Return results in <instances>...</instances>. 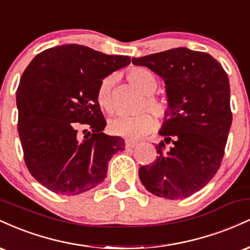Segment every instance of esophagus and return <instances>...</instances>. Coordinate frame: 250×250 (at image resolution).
<instances>
[{
	"label": "esophagus",
	"instance_id": "obj_1",
	"mask_svg": "<svg viewBox=\"0 0 250 250\" xmlns=\"http://www.w3.org/2000/svg\"><path fill=\"white\" fill-rule=\"evenodd\" d=\"M137 146V142H134V141H129V140H127L125 141V148L127 149H131V148H135Z\"/></svg>",
	"mask_w": 250,
	"mask_h": 250
}]
</instances>
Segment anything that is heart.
I'll return each instance as SVG.
<instances>
[{
	"label": "heart",
	"mask_w": 250,
	"mask_h": 250,
	"mask_svg": "<svg viewBox=\"0 0 250 250\" xmlns=\"http://www.w3.org/2000/svg\"><path fill=\"white\" fill-rule=\"evenodd\" d=\"M128 80L145 95L139 104V110L148 109L157 119L162 120L168 115L169 104L166 100L153 95L156 91L157 79L151 71L145 68H134L128 73ZM113 77L107 76L100 82L96 91V100L107 114H114L116 102L113 95ZM155 127V120L151 114L141 111L134 116L117 117L109 123V130L116 136L127 140H137L147 135Z\"/></svg>",
	"instance_id": "obj_1"
}]
</instances>
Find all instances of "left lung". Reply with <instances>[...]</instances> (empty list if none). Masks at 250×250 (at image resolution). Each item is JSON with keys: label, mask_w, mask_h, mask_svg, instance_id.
Returning a JSON list of instances; mask_svg holds the SVG:
<instances>
[{"label": "left lung", "mask_w": 250, "mask_h": 250, "mask_svg": "<svg viewBox=\"0 0 250 250\" xmlns=\"http://www.w3.org/2000/svg\"><path fill=\"white\" fill-rule=\"evenodd\" d=\"M133 63L165 80L169 104L160 133L165 141L155 147V161L139 169L140 180L156 196H190L213 179L225 155L233 120L227 73L208 53L187 48L133 59Z\"/></svg>", "instance_id": "8db88e82"}]
</instances>
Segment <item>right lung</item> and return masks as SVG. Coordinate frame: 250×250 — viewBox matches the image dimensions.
Masks as SVG:
<instances>
[{
	"mask_svg": "<svg viewBox=\"0 0 250 250\" xmlns=\"http://www.w3.org/2000/svg\"><path fill=\"white\" fill-rule=\"evenodd\" d=\"M129 63V56L65 44L37 54L25 68L16 90L17 130L28 170L47 189L79 195L105 179L125 141L102 133L107 122L96 91Z\"/></svg>",
	"mask_w": 250,
	"mask_h": 250,
	"instance_id": "right-lung-1",
	"label": "right lung"
}]
</instances>
